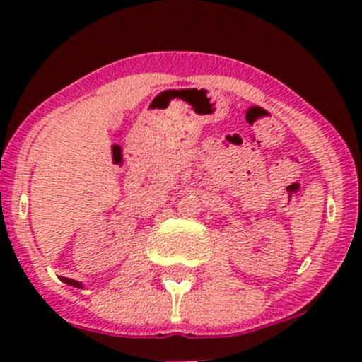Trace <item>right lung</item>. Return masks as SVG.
<instances>
[{"mask_svg":"<svg viewBox=\"0 0 362 362\" xmlns=\"http://www.w3.org/2000/svg\"><path fill=\"white\" fill-rule=\"evenodd\" d=\"M61 281H64L66 284H69V286H74V288H81L80 282L74 281V279H68V277H61Z\"/></svg>","mask_w":362,"mask_h":362,"instance_id":"add662e5","label":"right lung"}]
</instances>
